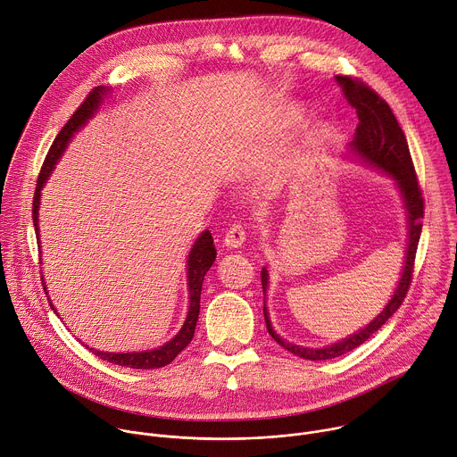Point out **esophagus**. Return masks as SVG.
Wrapping results in <instances>:
<instances>
[{
	"label": "esophagus",
	"instance_id": "34e87169",
	"mask_svg": "<svg viewBox=\"0 0 457 457\" xmlns=\"http://www.w3.org/2000/svg\"><path fill=\"white\" fill-rule=\"evenodd\" d=\"M244 242H245V231H244V228L238 226V224L231 226L229 231H228L226 237H224V245H226L228 249H237V247H240Z\"/></svg>",
	"mask_w": 457,
	"mask_h": 457
}]
</instances>
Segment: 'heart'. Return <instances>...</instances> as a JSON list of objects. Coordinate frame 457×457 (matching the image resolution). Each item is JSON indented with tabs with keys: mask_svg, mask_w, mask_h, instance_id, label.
<instances>
[{
	"mask_svg": "<svg viewBox=\"0 0 457 457\" xmlns=\"http://www.w3.org/2000/svg\"><path fill=\"white\" fill-rule=\"evenodd\" d=\"M298 115H300V110H296V108H291V112H287V119H296ZM277 184H278L277 180L270 184V191H271L273 195H275V191L278 189V186H277Z\"/></svg>",
	"mask_w": 457,
	"mask_h": 457,
	"instance_id": "1",
	"label": "heart"
}]
</instances>
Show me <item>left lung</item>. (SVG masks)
<instances>
[{
  "instance_id": "8db88e82",
  "label": "left lung",
  "mask_w": 457,
  "mask_h": 457,
  "mask_svg": "<svg viewBox=\"0 0 457 457\" xmlns=\"http://www.w3.org/2000/svg\"><path fill=\"white\" fill-rule=\"evenodd\" d=\"M337 83L340 85L347 103L356 110L360 124L356 128L354 139L349 143V154L347 157L356 159L358 162L379 170L386 177L395 180L402 201L407 212V247H405V258L400 273V280L396 284L395 295L390 296L383 311L370 320L365 328L360 331L349 335L347 338H342L331 345L325 347H303L296 345L293 342H287L282 338L271 325L270 311L266 307V293L270 287V273L266 268L260 271V278H262V289H264V318H266V328L268 333L278 342L286 351L293 353L295 356H300L303 360H331L337 356H342L356 347H360L365 340H369L381 325L393 316L407 291L412 280V268H414V258L416 249L421 235V219H423V197L421 189L418 186L414 164L411 159L409 145L405 139L403 129L400 128L393 110L390 106L369 87L363 83L347 78V76H337Z\"/></svg>"
}]
</instances>
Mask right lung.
<instances>
[{
    "label": "right lung",
    "instance_id": "1",
    "mask_svg": "<svg viewBox=\"0 0 457 457\" xmlns=\"http://www.w3.org/2000/svg\"><path fill=\"white\" fill-rule=\"evenodd\" d=\"M106 94H110L108 87H97L94 88L88 97L85 99V103L74 112V115L69 119V122L61 128V132L57 134L55 141L52 143L46 159L43 162L41 173L37 177V184H36V191H34V206H32V219H34V228H36V237H37V244L41 249V242H39V204H41V189L45 187L50 173L54 171L55 164L59 162V159L62 157L64 150H67L69 143L72 141V137L79 132L83 126H87V122L97 113L99 106L103 104ZM217 258V249L212 238V233L208 229H204L199 238L193 242L187 260H186V277H187V295H189V305H187V314L186 320L182 323L180 331L164 345L152 349V351H139V353H104V351H97L94 347H88L96 356H99L101 360H106L110 363L120 365V367H129V369H159L164 367L168 363H171L177 354L187 347V344L191 342L193 335H195V325H197L199 320V312H201V291H203V282L206 273L210 271V268L213 266ZM43 280V277H41ZM45 286V280H43ZM46 291V286H45ZM48 293V291H46ZM52 311L57 312V309L50 303ZM85 345V344H83Z\"/></svg>",
    "mask_w": 457,
    "mask_h": 457
}]
</instances>
